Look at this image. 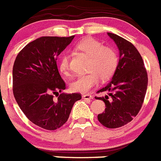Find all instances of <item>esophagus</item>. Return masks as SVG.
Returning <instances> with one entry per match:
<instances>
[{
	"label": "esophagus",
	"instance_id": "34e87169",
	"mask_svg": "<svg viewBox=\"0 0 161 161\" xmlns=\"http://www.w3.org/2000/svg\"><path fill=\"white\" fill-rule=\"evenodd\" d=\"M82 97H83L84 99H86V100H90V99H92V98H93V96L91 95V94H83V95H82Z\"/></svg>",
	"mask_w": 161,
	"mask_h": 161
}]
</instances>
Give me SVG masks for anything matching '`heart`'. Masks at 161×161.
Returning <instances> with one entry per match:
<instances>
[{"instance_id":"obj_1","label":"heart","mask_w":161,"mask_h":161,"mask_svg":"<svg viewBox=\"0 0 161 161\" xmlns=\"http://www.w3.org/2000/svg\"><path fill=\"white\" fill-rule=\"evenodd\" d=\"M75 49L88 56L89 61L87 73L78 75L71 82L72 91L86 93L97 86L99 79L106 80L115 73L118 66V55L113 48L104 46L94 38L87 37L75 44ZM58 67L64 75L69 74V57L67 54L60 58Z\"/></svg>"}]
</instances>
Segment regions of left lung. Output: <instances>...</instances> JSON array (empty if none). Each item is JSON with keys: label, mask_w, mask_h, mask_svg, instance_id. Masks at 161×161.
Instances as JSON below:
<instances>
[{"label": "left lung", "mask_w": 161, "mask_h": 161, "mask_svg": "<svg viewBox=\"0 0 161 161\" xmlns=\"http://www.w3.org/2000/svg\"><path fill=\"white\" fill-rule=\"evenodd\" d=\"M120 50L117 68L107 86L97 93L109 91V95L95 97L105 103V112L97 115L103 126L116 129L130 123L139 112L147 88L148 78L143 60L131 42L108 32Z\"/></svg>", "instance_id": "1"}]
</instances>
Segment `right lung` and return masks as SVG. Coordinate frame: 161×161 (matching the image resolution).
<instances>
[{"mask_svg": "<svg viewBox=\"0 0 161 161\" xmlns=\"http://www.w3.org/2000/svg\"><path fill=\"white\" fill-rule=\"evenodd\" d=\"M41 36L27 44L18 53L13 67V94L27 118L36 125L55 130L68 120L74 103L81 99L79 93L53 94L66 89L57 67V57L73 40Z\"/></svg>", "mask_w": 161, "mask_h": 161, "instance_id": "1", "label": "right lung"}]
</instances>
